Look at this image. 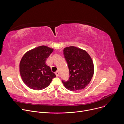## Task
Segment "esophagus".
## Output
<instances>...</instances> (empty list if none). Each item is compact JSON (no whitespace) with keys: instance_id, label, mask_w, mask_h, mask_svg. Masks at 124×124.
<instances>
[{"instance_id":"esophagus-1","label":"esophagus","mask_w":124,"mask_h":124,"mask_svg":"<svg viewBox=\"0 0 124 124\" xmlns=\"http://www.w3.org/2000/svg\"><path fill=\"white\" fill-rule=\"evenodd\" d=\"M55 74L56 77H58L59 75V73L58 71H57V72H56L55 73Z\"/></svg>"}]
</instances>
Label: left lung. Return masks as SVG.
I'll list each match as a JSON object with an SVG mask.
<instances>
[{
    "label": "left lung",
    "instance_id": "1",
    "mask_svg": "<svg viewBox=\"0 0 124 124\" xmlns=\"http://www.w3.org/2000/svg\"><path fill=\"white\" fill-rule=\"evenodd\" d=\"M63 53L70 76L67 81L62 80L63 84L71 91L84 89L90 82L94 72L90 56L85 50L73 46L65 47Z\"/></svg>",
    "mask_w": 124,
    "mask_h": 124
}]
</instances>
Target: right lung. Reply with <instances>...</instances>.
Masks as SVG:
<instances>
[{
    "label": "right lung",
    "mask_w": 124,
    "mask_h": 124,
    "mask_svg": "<svg viewBox=\"0 0 124 124\" xmlns=\"http://www.w3.org/2000/svg\"><path fill=\"white\" fill-rule=\"evenodd\" d=\"M53 50L42 46L28 51L22 57L20 64V74L23 82L31 89H44L56 77L46 64V59Z\"/></svg>",
    "instance_id": "1"
}]
</instances>
